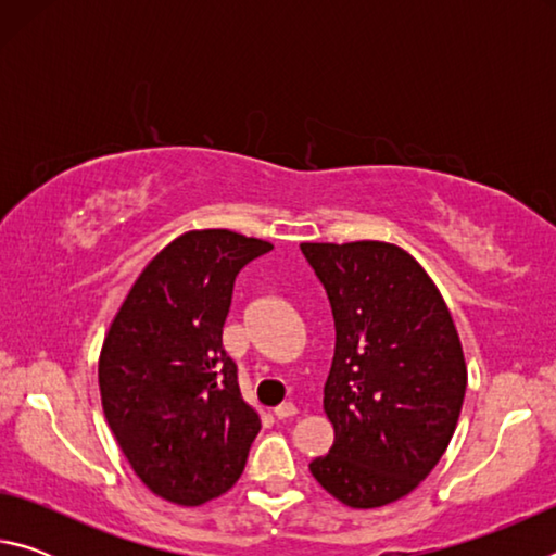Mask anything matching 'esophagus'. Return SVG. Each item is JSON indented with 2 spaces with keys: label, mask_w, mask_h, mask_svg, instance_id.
I'll return each instance as SVG.
<instances>
[{
  "label": "esophagus",
  "mask_w": 556,
  "mask_h": 556,
  "mask_svg": "<svg viewBox=\"0 0 556 556\" xmlns=\"http://www.w3.org/2000/svg\"><path fill=\"white\" fill-rule=\"evenodd\" d=\"M296 414H299L296 404H291V402L279 404V407L275 409V417H277V419H289V417H296Z\"/></svg>",
  "instance_id": "34e87169"
}]
</instances>
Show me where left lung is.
Instances as JSON below:
<instances>
[{
  "label": "left lung",
  "instance_id": "left-lung-1",
  "mask_svg": "<svg viewBox=\"0 0 556 556\" xmlns=\"http://www.w3.org/2000/svg\"><path fill=\"white\" fill-rule=\"evenodd\" d=\"M331 301L324 412L336 439L308 470L357 510L412 493L444 456L466 394L454 318L425 267L390 242H301Z\"/></svg>",
  "mask_w": 556,
  "mask_h": 556
}]
</instances>
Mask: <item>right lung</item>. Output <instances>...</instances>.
<instances>
[{
  "instance_id": "1",
  "label": "right lung",
  "mask_w": 556,
  "mask_h": 556,
  "mask_svg": "<svg viewBox=\"0 0 556 556\" xmlns=\"http://www.w3.org/2000/svg\"><path fill=\"white\" fill-rule=\"evenodd\" d=\"M271 250L232 230H188L131 285L102 341V412L149 491L203 505L230 491L260 434L223 351L238 271Z\"/></svg>"
}]
</instances>
